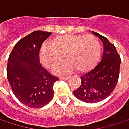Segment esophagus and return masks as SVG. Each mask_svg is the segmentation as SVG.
<instances>
[{"mask_svg": "<svg viewBox=\"0 0 129 129\" xmlns=\"http://www.w3.org/2000/svg\"><path fill=\"white\" fill-rule=\"evenodd\" d=\"M69 78H70V76H62L61 77L62 79H68Z\"/></svg>", "mask_w": 129, "mask_h": 129, "instance_id": "esophagus-1", "label": "esophagus"}]
</instances>
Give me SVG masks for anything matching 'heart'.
<instances>
[{
    "instance_id": "1",
    "label": "heart",
    "mask_w": 129,
    "mask_h": 129,
    "mask_svg": "<svg viewBox=\"0 0 129 129\" xmlns=\"http://www.w3.org/2000/svg\"><path fill=\"white\" fill-rule=\"evenodd\" d=\"M100 53V41L95 36L68 34L53 38L50 46H43L39 59L45 68L52 69L63 56L65 60L55 66L54 73L61 74L76 70L77 73H83L96 65Z\"/></svg>"
}]
</instances>
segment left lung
Segmentation results:
<instances>
[{"label":"left lung","mask_w":129,"mask_h":129,"mask_svg":"<svg viewBox=\"0 0 129 129\" xmlns=\"http://www.w3.org/2000/svg\"><path fill=\"white\" fill-rule=\"evenodd\" d=\"M92 34L103 43L102 60L93 70L80 77L81 85L73 91L77 99L88 103L100 102L111 95L118 80L121 63L120 56L114 44L96 32L92 31Z\"/></svg>","instance_id":"8db88e82"}]
</instances>
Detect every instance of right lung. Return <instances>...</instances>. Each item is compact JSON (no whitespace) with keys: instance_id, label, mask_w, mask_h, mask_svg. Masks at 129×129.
<instances>
[{"instance_id":"1","label":"right lung","mask_w":129,"mask_h":129,"mask_svg":"<svg viewBox=\"0 0 129 129\" xmlns=\"http://www.w3.org/2000/svg\"><path fill=\"white\" fill-rule=\"evenodd\" d=\"M50 32L36 30L20 40L7 60V76L17 99L33 109L48 104L53 96V85L59 79L44 69L39 53Z\"/></svg>"}]
</instances>
